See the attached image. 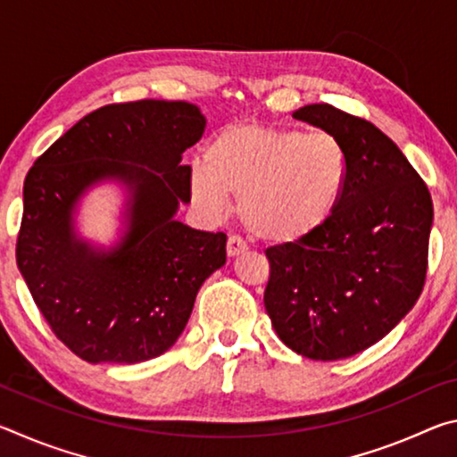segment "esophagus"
<instances>
[{"label":"esophagus","instance_id":"esophagus-1","mask_svg":"<svg viewBox=\"0 0 457 457\" xmlns=\"http://www.w3.org/2000/svg\"><path fill=\"white\" fill-rule=\"evenodd\" d=\"M245 250H247V245H245V242H244L242 237H237V236H229V237H228L226 252H228L229 258L239 256V253L245 252Z\"/></svg>","mask_w":457,"mask_h":457}]
</instances>
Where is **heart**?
Instances as JSON below:
<instances>
[{
	"instance_id": "obj_1",
	"label": "heart",
	"mask_w": 457,
	"mask_h": 457,
	"mask_svg": "<svg viewBox=\"0 0 457 457\" xmlns=\"http://www.w3.org/2000/svg\"><path fill=\"white\" fill-rule=\"evenodd\" d=\"M351 163L335 135L264 125H229L191 173L193 201L220 213L237 197V215L262 242H303L335 213L349 185Z\"/></svg>"
}]
</instances>
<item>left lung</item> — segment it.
<instances>
[{"instance_id":"left-lung-1","label":"left lung","mask_w":457,"mask_h":457,"mask_svg":"<svg viewBox=\"0 0 457 457\" xmlns=\"http://www.w3.org/2000/svg\"><path fill=\"white\" fill-rule=\"evenodd\" d=\"M343 143L349 185L335 213L303 242L266 250L264 306L294 353L337 361L369 349L411 311L428 274L433 204L399 146L332 104L292 114Z\"/></svg>"}]
</instances>
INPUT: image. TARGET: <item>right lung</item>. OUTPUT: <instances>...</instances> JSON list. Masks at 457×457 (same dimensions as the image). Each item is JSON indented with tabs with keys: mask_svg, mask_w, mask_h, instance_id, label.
Listing matches in <instances>:
<instances>
[{
	"mask_svg": "<svg viewBox=\"0 0 457 457\" xmlns=\"http://www.w3.org/2000/svg\"><path fill=\"white\" fill-rule=\"evenodd\" d=\"M195 104L137 100L87 114L24 181L15 262L54 335L88 362H143L171 349L205 278L226 264V234L173 215L191 199L181 154L204 135ZM108 176L134 189L129 234L96 254L71 234L75 199Z\"/></svg>",
	"mask_w": 457,
	"mask_h": 457,
	"instance_id": "obj_1",
	"label": "right lung"
}]
</instances>
